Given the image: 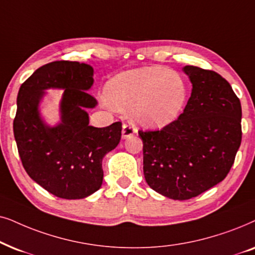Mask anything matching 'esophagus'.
<instances>
[{"label": "esophagus", "instance_id": "obj_1", "mask_svg": "<svg viewBox=\"0 0 255 255\" xmlns=\"http://www.w3.org/2000/svg\"><path fill=\"white\" fill-rule=\"evenodd\" d=\"M137 133L136 127L133 124H125L122 126V137L128 138Z\"/></svg>", "mask_w": 255, "mask_h": 255}]
</instances>
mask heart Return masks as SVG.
Wrapping results in <instances>:
<instances>
[{"mask_svg": "<svg viewBox=\"0 0 255 255\" xmlns=\"http://www.w3.org/2000/svg\"><path fill=\"white\" fill-rule=\"evenodd\" d=\"M106 94L119 110L135 108L141 124L163 127L184 110L189 88L178 73L163 66H147L115 76L107 85Z\"/></svg>", "mask_w": 255, "mask_h": 255, "instance_id": "heart-1", "label": "heart"}]
</instances>
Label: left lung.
<instances>
[{
	"mask_svg": "<svg viewBox=\"0 0 255 255\" xmlns=\"http://www.w3.org/2000/svg\"><path fill=\"white\" fill-rule=\"evenodd\" d=\"M191 97L179 115L157 130H138L143 174L156 192L177 201L218 184L242 143V105L229 81L215 71L185 66Z\"/></svg>",
	"mask_w": 255,
	"mask_h": 255,
	"instance_id": "8db88e82",
	"label": "left lung"
}]
</instances>
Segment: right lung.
Masks as SVG:
<instances>
[{"label": "right lung", "instance_id": "right-lung-1", "mask_svg": "<svg viewBox=\"0 0 255 255\" xmlns=\"http://www.w3.org/2000/svg\"><path fill=\"white\" fill-rule=\"evenodd\" d=\"M93 69L87 64L60 60L37 69L21 85L13 119V135L26 174L52 195L80 199L103 184V157L120 142L122 124L96 128L88 125L86 108L97 100L87 92ZM65 88L62 124L47 128L38 104L46 88Z\"/></svg>", "mask_w": 255, "mask_h": 255}]
</instances>
